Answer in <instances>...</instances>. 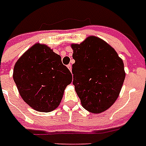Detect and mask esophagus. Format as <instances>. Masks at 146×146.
Masks as SVG:
<instances>
[{
  "instance_id": "34e87169",
  "label": "esophagus",
  "mask_w": 146,
  "mask_h": 146,
  "mask_svg": "<svg viewBox=\"0 0 146 146\" xmlns=\"http://www.w3.org/2000/svg\"><path fill=\"white\" fill-rule=\"evenodd\" d=\"M68 69H69V70H70V71H71V68H71V64H68Z\"/></svg>"
}]
</instances>
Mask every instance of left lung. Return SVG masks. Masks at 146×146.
I'll use <instances>...</instances> for the list:
<instances>
[{
    "mask_svg": "<svg viewBox=\"0 0 146 146\" xmlns=\"http://www.w3.org/2000/svg\"><path fill=\"white\" fill-rule=\"evenodd\" d=\"M73 49V84L82 107L101 113L114 104L125 79L124 64L114 48L101 38L90 36Z\"/></svg>",
    "mask_w": 146,
    "mask_h": 146,
    "instance_id": "left-lung-1",
    "label": "left lung"
}]
</instances>
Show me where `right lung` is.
I'll return each mask as SVG.
<instances>
[{"label":"right lung","instance_id":"add662e5","mask_svg":"<svg viewBox=\"0 0 146 146\" xmlns=\"http://www.w3.org/2000/svg\"><path fill=\"white\" fill-rule=\"evenodd\" d=\"M13 79L21 98L30 107L49 112L60 104L72 75L62 64L60 55L46 45L36 43L16 61Z\"/></svg>","mask_w":146,"mask_h":146}]
</instances>
